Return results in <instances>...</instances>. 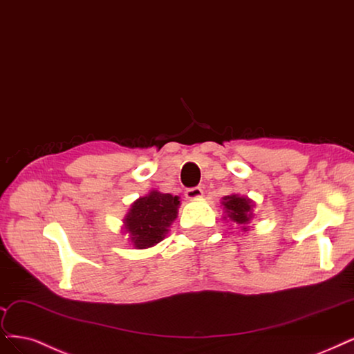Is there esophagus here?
<instances>
[{
  "instance_id": "esophagus-1",
  "label": "esophagus",
  "mask_w": 354,
  "mask_h": 354,
  "mask_svg": "<svg viewBox=\"0 0 354 354\" xmlns=\"http://www.w3.org/2000/svg\"><path fill=\"white\" fill-rule=\"evenodd\" d=\"M202 189L201 187H193V189H187L186 190V198L189 199V201H194V199H199V198H202Z\"/></svg>"
}]
</instances>
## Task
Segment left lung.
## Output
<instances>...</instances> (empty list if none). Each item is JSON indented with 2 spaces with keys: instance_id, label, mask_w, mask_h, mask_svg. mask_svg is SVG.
I'll use <instances>...</instances> for the list:
<instances>
[{
  "instance_id": "1",
  "label": "left lung",
  "mask_w": 354,
  "mask_h": 354,
  "mask_svg": "<svg viewBox=\"0 0 354 354\" xmlns=\"http://www.w3.org/2000/svg\"><path fill=\"white\" fill-rule=\"evenodd\" d=\"M221 205L224 206V212H225L223 219H225V221H231L241 231H249V224L254 218L253 208L256 205L250 198L231 193L228 196L223 198Z\"/></svg>"
}]
</instances>
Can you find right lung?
Masks as SVG:
<instances>
[{
	"label": "right lung",
	"instance_id": "right-lung-1",
	"mask_svg": "<svg viewBox=\"0 0 354 354\" xmlns=\"http://www.w3.org/2000/svg\"><path fill=\"white\" fill-rule=\"evenodd\" d=\"M180 198L151 190L131 203L123 219V231L135 249H148L162 241L176 221Z\"/></svg>",
	"mask_w": 354,
	"mask_h": 354
}]
</instances>
